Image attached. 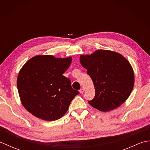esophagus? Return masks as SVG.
Here are the masks:
<instances>
[{"label": "esophagus", "instance_id": "esophagus-1", "mask_svg": "<svg viewBox=\"0 0 150 150\" xmlns=\"http://www.w3.org/2000/svg\"><path fill=\"white\" fill-rule=\"evenodd\" d=\"M79 92H80V93H83L84 92V88H81L80 90H79Z\"/></svg>", "mask_w": 150, "mask_h": 150}]
</instances>
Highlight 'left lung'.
Here are the masks:
<instances>
[{"instance_id":"8db88e82","label":"left lung","mask_w":150,"mask_h":150,"mask_svg":"<svg viewBox=\"0 0 150 150\" xmlns=\"http://www.w3.org/2000/svg\"><path fill=\"white\" fill-rule=\"evenodd\" d=\"M81 65L93 81L95 95L88 103L101 111L120 106L131 94L134 73L129 61L120 53L110 50H97L80 57Z\"/></svg>"}]
</instances>
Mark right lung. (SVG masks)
<instances>
[{"label":"right lung","instance_id":"add662e5","mask_svg":"<svg viewBox=\"0 0 150 150\" xmlns=\"http://www.w3.org/2000/svg\"><path fill=\"white\" fill-rule=\"evenodd\" d=\"M71 57L55 58L37 55L19 71L17 88L23 106L37 118L47 121L59 119L79 93L63 75L71 64Z\"/></svg>","mask_w":150,"mask_h":150}]
</instances>
